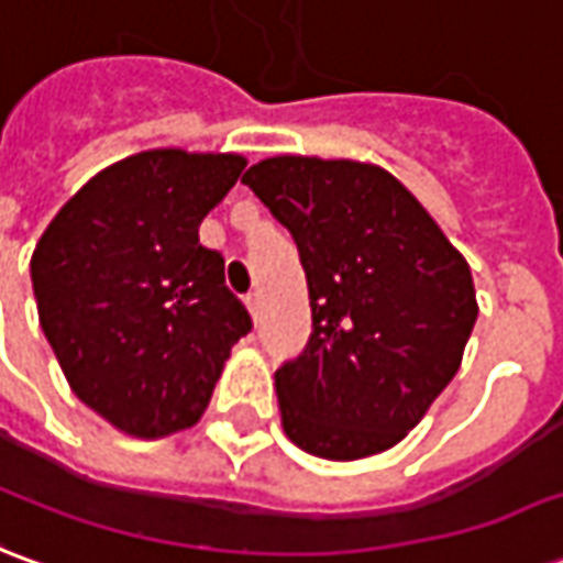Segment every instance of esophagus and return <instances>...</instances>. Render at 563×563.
Here are the masks:
<instances>
[{
	"label": "esophagus",
	"mask_w": 563,
	"mask_h": 563,
	"mask_svg": "<svg viewBox=\"0 0 563 563\" xmlns=\"http://www.w3.org/2000/svg\"><path fill=\"white\" fill-rule=\"evenodd\" d=\"M245 306H249L251 318L257 321V318H261V294H249V297H245Z\"/></svg>",
	"instance_id": "esophagus-1"
}]
</instances>
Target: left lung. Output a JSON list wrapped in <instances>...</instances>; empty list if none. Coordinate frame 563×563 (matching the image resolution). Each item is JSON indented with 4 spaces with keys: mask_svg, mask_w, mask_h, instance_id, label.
I'll use <instances>...</instances> for the list:
<instances>
[{
    "mask_svg": "<svg viewBox=\"0 0 563 563\" xmlns=\"http://www.w3.org/2000/svg\"><path fill=\"white\" fill-rule=\"evenodd\" d=\"M242 181L290 230L309 288V345L275 373L282 428L327 461L388 452L464 361L470 263L376 163L278 154Z\"/></svg>",
    "mask_w": 563,
    "mask_h": 563,
    "instance_id": "left-lung-1",
    "label": "left lung"
}]
</instances>
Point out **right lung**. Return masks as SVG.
I'll use <instances>...</instances> for the list:
<instances>
[{
  "mask_svg": "<svg viewBox=\"0 0 563 563\" xmlns=\"http://www.w3.org/2000/svg\"><path fill=\"white\" fill-rule=\"evenodd\" d=\"M242 154L151 147L97 173L30 261L38 324L75 397L135 440L194 428L251 330L199 224Z\"/></svg>",
  "mask_w": 563,
  "mask_h": 563,
  "instance_id": "1",
  "label": "right lung"
}]
</instances>
